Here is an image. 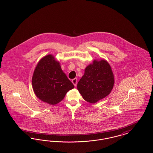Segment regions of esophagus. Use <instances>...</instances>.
Instances as JSON below:
<instances>
[{
    "label": "esophagus",
    "mask_w": 153,
    "mask_h": 153,
    "mask_svg": "<svg viewBox=\"0 0 153 153\" xmlns=\"http://www.w3.org/2000/svg\"><path fill=\"white\" fill-rule=\"evenodd\" d=\"M72 83L73 84V85L76 87V85H77V79H76V78H75V79H74L73 80H72Z\"/></svg>",
    "instance_id": "34e87169"
}]
</instances>
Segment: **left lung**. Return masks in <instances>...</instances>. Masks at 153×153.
Masks as SVG:
<instances>
[{
	"instance_id": "left-lung-1",
	"label": "left lung",
	"mask_w": 153,
	"mask_h": 153,
	"mask_svg": "<svg viewBox=\"0 0 153 153\" xmlns=\"http://www.w3.org/2000/svg\"><path fill=\"white\" fill-rule=\"evenodd\" d=\"M114 82V74L108 62L104 59H95L86 67L77 87L85 101L95 103L109 95Z\"/></svg>"
}]
</instances>
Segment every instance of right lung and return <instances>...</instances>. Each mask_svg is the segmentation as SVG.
Returning <instances> with one entry per match:
<instances>
[{
  "instance_id": "1",
  "label": "right lung",
  "mask_w": 153,
  "mask_h": 153,
  "mask_svg": "<svg viewBox=\"0 0 153 153\" xmlns=\"http://www.w3.org/2000/svg\"><path fill=\"white\" fill-rule=\"evenodd\" d=\"M32 85L36 97L51 105L61 102L74 87L61 69L59 62L51 54L38 62L33 75Z\"/></svg>"
}]
</instances>
